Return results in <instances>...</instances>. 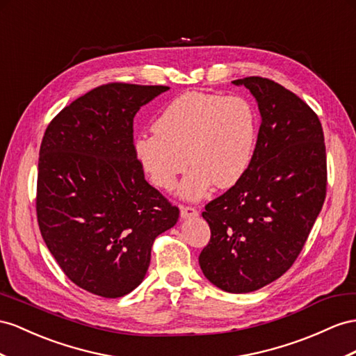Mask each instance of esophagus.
<instances>
[{
    "label": "esophagus",
    "mask_w": 356,
    "mask_h": 356,
    "mask_svg": "<svg viewBox=\"0 0 356 356\" xmlns=\"http://www.w3.org/2000/svg\"><path fill=\"white\" fill-rule=\"evenodd\" d=\"M180 216L186 220V218H194L198 216V211L191 206H180Z\"/></svg>",
    "instance_id": "1"
}]
</instances>
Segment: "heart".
I'll return each instance as SVG.
<instances>
[{
  "mask_svg": "<svg viewBox=\"0 0 356 356\" xmlns=\"http://www.w3.org/2000/svg\"><path fill=\"white\" fill-rule=\"evenodd\" d=\"M153 132L135 141L136 156L153 184L172 189L189 162L193 170L179 193L198 200L212 184L232 188L248 170L257 114L243 97L188 91L165 106L153 123Z\"/></svg>",
  "mask_w": 356,
  "mask_h": 356,
  "instance_id": "b5f03b06",
  "label": "heart"
}]
</instances>
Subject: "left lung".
<instances>
[{"mask_svg": "<svg viewBox=\"0 0 356 356\" xmlns=\"http://www.w3.org/2000/svg\"><path fill=\"white\" fill-rule=\"evenodd\" d=\"M233 84L256 97L261 124L242 179L206 204L211 241L198 263L216 287L250 293L302 251L326 197V150L317 114L290 90L260 76Z\"/></svg>", "mask_w": 356, "mask_h": 356, "instance_id": "1", "label": "left lung"}]
</instances>
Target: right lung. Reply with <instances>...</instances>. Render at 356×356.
<instances>
[{"label": "right lung", "mask_w": 356, "mask_h": 356, "mask_svg": "<svg viewBox=\"0 0 356 356\" xmlns=\"http://www.w3.org/2000/svg\"><path fill=\"white\" fill-rule=\"evenodd\" d=\"M170 87L111 83L52 118L40 144L35 211L42 238L67 278L102 298L138 287L154 239L179 209L144 179L134 117Z\"/></svg>", "instance_id": "1"}]
</instances>
